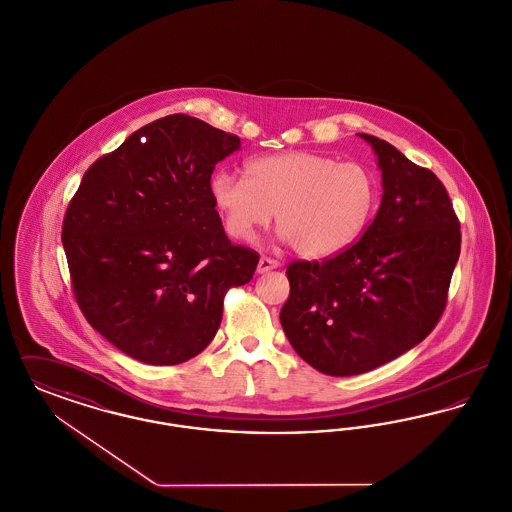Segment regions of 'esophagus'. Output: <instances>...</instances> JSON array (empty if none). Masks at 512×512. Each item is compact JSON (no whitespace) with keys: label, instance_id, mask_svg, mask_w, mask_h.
Listing matches in <instances>:
<instances>
[{"label":"esophagus","instance_id":"1","mask_svg":"<svg viewBox=\"0 0 512 512\" xmlns=\"http://www.w3.org/2000/svg\"><path fill=\"white\" fill-rule=\"evenodd\" d=\"M278 267H280V263H278L276 259L261 257V259H259V265H257V272H259V274H265V272H270V270H274V268Z\"/></svg>","mask_w":512,"mask_h":512}]
</instances>
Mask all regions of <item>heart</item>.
Returning <instances> with one entry per match:
<instances>
[{"label": "heart", "mask_w": 512, "mask_h": 512, "mask_svg": "<svg viewBox=\"0 0 512 512\" xmlns=\"http://www.w3.org/2000/svg\"><path fill=\"white\" fill-rule=\"evenodd\" d=\"M209 192L230 238L253 242L276 213L282 240L311 259L353 244L376 203V182L366 167L311 151L253 159L245 165V180L217 171Z\"/></svg>", "instance_id": "heart-1"}]
</instances>
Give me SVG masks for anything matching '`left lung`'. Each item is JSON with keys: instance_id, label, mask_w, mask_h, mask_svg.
<instances>
[{"instance_id": "1", "label": "left lung", "mask_w": 512, "mask_h": 512, "mask_svg": "<svg viewBox=\"0 0 512 512\" xmlns=\"http://www.w3.org/2000/svg\"><path fill=\"white\" fill-rule=\"evenodd\" d=\"M382 201L361 240L324 261H293L280 311L295 353L328 376L386 365L424 340L447 303L461 224L438 176L370 134Z\"/></svg>"}]
</instances>
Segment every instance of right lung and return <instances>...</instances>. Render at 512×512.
Returning a JSON list of instances; mask_svg holds the SVG:
<instances>
[{
	"mask_svg": "<svg viewBox=\"0 0 512 512\" xmlns=\"http://www.w3.org/2000/svg\"><path fill=\"white\" fill-rule=\"evenodd\" d=\"M240 138L188 115L130 134L86 171L63 219L74 297L99 334L146 365H180L215 338L224 295L259 253L224 234L209 192Z\"/></svg>",
	"mask_w": 512,
	"mask_h": 512,
	"instance_id": "add662e5",
	"label": "right lung"
}]
</instances>
